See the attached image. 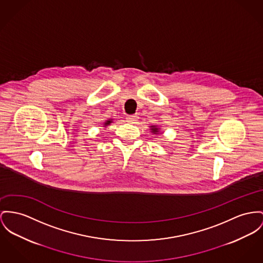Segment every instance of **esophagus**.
<instances>
[{"instance_id": "1", "label": "esophagus", "mask_w": 263, "mask_h": 263, "mask_svg": "<svg viewBox=\"0 0 263 263\" xmlns=\"http://www.w3.org/2000/svg\"><path fill=\"white\" fill-rule=\"evenodd\" d=\"M126 120L129 123H136L139 120V116L138 115H130V116H127Z\"/></svg>"}]
</instances>
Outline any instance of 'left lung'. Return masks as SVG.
Listing matches in <instances>:
<instances>
[{
	"label": "left lung",
	"mask_w": 263,
	"mask_h": 263,
	"mask_svg": "<svg viewBox=\"0 0 263 263\" xmlns=\"http://www.w3.org/2000/svg\"><path fill=\"white\" fill-rule=\"evenodd\" d=\"M152 130H153V133H158V128L157 127H155V126H153V128H152Z\"/></svg>",
	"instance_id": "obj_1"
}]
</instances>
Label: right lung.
<instances>
[{
  "mask_svg": "<svg viewBox=\"0 0 263 263\" xmlns=\"http://www.w3.org/2000/svg\"><path fill=\"white\" fill-rule=\"evenodd\" d=\"M109 123H111V122H110V121L108 120V121H107V122H106V123H105V125H106V124H109Z\"/></svg>",
  "mask_w": 263,
  "mask_h": 263,
  "instance_id": "obj_1",
  "label": "right lung"
}]
</instances>
